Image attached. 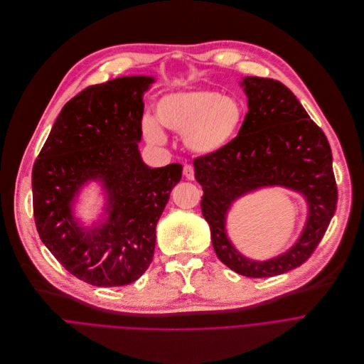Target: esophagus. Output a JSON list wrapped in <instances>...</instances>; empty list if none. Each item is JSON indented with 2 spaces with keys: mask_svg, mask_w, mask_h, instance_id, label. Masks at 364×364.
Returning a JSON list of instances; mask_svg holds the SVG:
<instances>
[{
  "mask_svg": "<svg viewBox=\"0 0 364 364\" xmlns=\"http://www.w3.org/2000/svg\"><path fill=\"white\" fill-rule=\"evenodd\" d=\"M183 175L188 181H193L195 179V172H193V168L191 165H185L183 166Z\"/></svg>",
  "mask_w": 364,
  "mask_h": 364,
  "instance_id": "esophagus-1",
  "label": "esophagus"
}]
</instances>
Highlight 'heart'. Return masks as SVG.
Here are the masks:
<instances>
[{
    "mask_svg": "<svg viewBox=\"0 0 364 364\" xmlns=\"http://www.w3.org/2000/svg\"><path fill=\"white\" fill-rule=\"evenodd\" d=\"M244 106L232 96L212 89L172 92L159 99L156 119L143 117L141 133L149 143L164 144L166 127L182 134L185 148L198 156H210L224 151L237 139Z\"/></svg>",
    "mask_w": 364,
    "mask_h": 364,
    "instance_id": "heart-1",
    "label": "heart"
}]
</instances>
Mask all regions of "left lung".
Segmentation results:
<instances>
[{
	"label": "left lung",
	"mask_w": 364,
	"mask_h": 364,
	"mask_svg": "<svg viewBox=\"0 0 364 364\" xmlns=\"http://www.w3.org/2000/svg\"><path fill=\"white\" fill-rule=\"evenodd\" d=\"M240 86L248 99L241 130L224 151L193 161L195 179L203 191L200 209L216 257L237 274L265 278L291 271L310 258L334 215L337 186L328 140L291 90L251 76L242 77ZM265 187L301 194L308 216L291 247L259 262L236 250L226 220L237 200Z\"/></svg>",
	"instance_id": "8db88e82"
}]
</instances>
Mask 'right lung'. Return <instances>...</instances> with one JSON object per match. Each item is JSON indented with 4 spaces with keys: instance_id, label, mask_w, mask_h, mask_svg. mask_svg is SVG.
Returning a JSON list of instances; mask_svg holds the SVG:
<instances>
[{
    "instance_id": "1",
    "label": "right lung",
    "mask_w": 364,
    "mask_h": 364,
    "mask_svg": "<svg viewBox=\"0 0 364 364\" xmlns=\"http://www.w3.org/2000/svg\"><path fill=\"white\" fill-rule=\"evenodd\" d=\"M154 76H123L92 86L61 109L33 168L37 232L57 261L96 287L127 285L152 262L156 225L182 165L143 162V95ZM96 183L102 212L86 223L77 212Z\"/></svg>"
}]
</instances>
